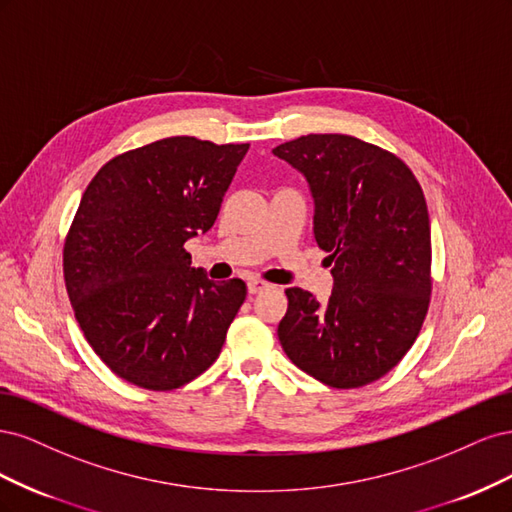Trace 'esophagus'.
<instances>
[{
    "label": "esophagus",
    "mask_w": 512,
    "mask_h": 512,
    "mask_svg": "<svg viewBox=\"0 0 512 512\" xmlns=\"http://www.w3.org/2000/svg\"><path fill=\"white\" fill-rule=\"evenodd\" d=\"M269 284L265 280H258V277H252V280H247V290H250V294H258L262 290H267Z\"/></svg>",
    "instance_id": "1"
}]
</instances>
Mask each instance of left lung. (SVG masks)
Listing matches in <instances>:
<instances>
[{"label": "left lung", "mask_w": 512, "mask_h": 512, "mask_svg": "<svg viewBox=\"0 0 512 512\" xmlns=\"http://www.w3.org/2000/svg\"><path fill=\"white\" fill-rule=\"evenodd\" d=\"M314 196V235L329 252L327 303L288 288L277 335L288 359L333 389H359L404 359L431 301V226L421 183L395 153L348 134L275 147Z\"/></svg>", "instance_id": "1"}]
</instances>
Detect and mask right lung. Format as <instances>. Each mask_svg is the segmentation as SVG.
I'll use <instances>...</instances> for the list:
<instances>
[{
  "label": "right lung",
  "mask_w": 512,
  "mask_h": 512,
  "mask_svg": "<svg viewBox=\"0 0 512 512\" xmlns=\"http://www.w3.org/2000/svg\"><path fill=\"white\" fill-rule=\"evenodd\" d=\"M247 149L170 136L119 153L89 181L64 280L85 339L121 380L173 391L220 356L247 288L207 280L183 243L213 226Z\"/></svg>",
  "instance_id": "1"
}]
</instances>
